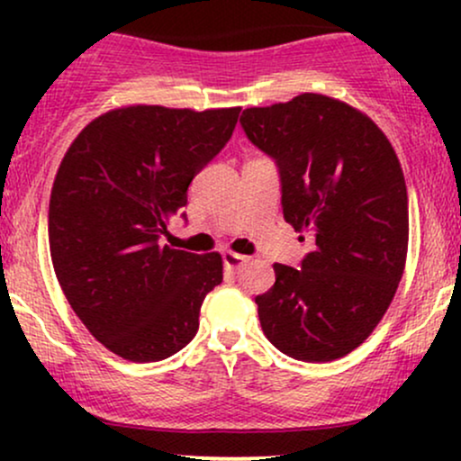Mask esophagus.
I'll return each instance as SVG.
<instances>
[{"mask_svg": "<svg viewBox=\"0 0 461 461\" xmlns=\"http://www.w3.org/2000/svg\"><path fill=\"white\" fill-rule=\"evenodd\" d=\"M245 262H247V256H240V253H234V251L223 253V264L227 271H238Z\"/></svg>", "mask_w": 461, "mask_h": 461, "instance_id": "1", "label": "esophagus"}]
</instances>
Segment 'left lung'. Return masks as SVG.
I'll use <instances>...</instances> for the list:
<instances>
[{
    "label": "left lung",
    "instance_id": "obj_1",
    "mask_svg": "<svg viewBox=\"0 0 461 461\" xmlns=\"http://www.w3.org/2000/svg\"><path fill=\"white\" fill-rule=\"evenodd\" d=\"M240 125L277 164L285 223L314 242L301 268L275 264L273 288L256 297L264 336L301 362L347 356L403 277L410 216L399 158L366 114L327 95L247 108Z\"/></svg>",
    "mask_w": 461,
    "mask_h": 461
}]
</instances>
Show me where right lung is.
I'll return each mask as SVG.
<instances>
[{"label":"right lung","mask_w":461,"mask_h":461,"mask_svg":"<svg viewBox=\"0 0 461 461\" xmlns=\"http://www.w3.org/2000/svg\"><path fill=\"white\" fill-rule=\"evenodd\" d=\"M238 114L125 105L91 121L62 158L50 199L56 277L86 330L123 359L160 362L186 347L223 282L219 253L160 240Z\"/></svg>","instance_id":"right-lung-1"}]
</instances>
